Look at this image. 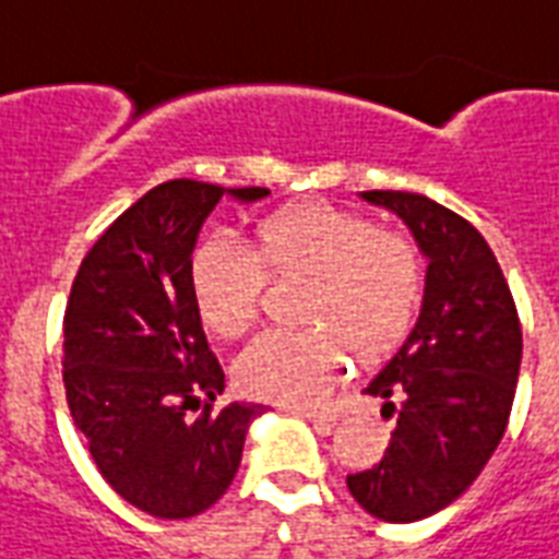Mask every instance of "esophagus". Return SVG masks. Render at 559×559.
<instances>
[{"label": "esophagus", "instance_id": "34e87169", "mask_svg": "<svg viewBox=\"0 0 559 559\" xmlns=\"http://www.w3.org/2000/svg\"><path fill=\"white\" fill-rule=\"evenodd\" d=\"M289 413L301 416V419L316 421V425H333L338 419V413L333 407H289Z\"/></svg>", "mask_w": 559, "mask_h": 559}]
</instances>
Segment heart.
Masks as SVG:
<instances>
[{"label": "heart", "instance_id": "b5f03b06", "mask_svg": "<svg viewBox=\"0 0 559 559\" xmlns=\"http://www.w3.org/2000/svg\"><path fill=\"white\" fill-rule=\"evenodd\" d=\"M307 281L298 333H264L240 353L235 376L249 396L310 405L350 365H373L411 333L425 289L416 240L333 203H295L264 217L252 252L206 240L189 264L194 310L235 338L261 319L266 284Z\"/></svg>", "mask_w": 559, "mask_h": 559}]
</instances>
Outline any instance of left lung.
Masks as SVG:
<instances>
[{"mask_svg": "<svg viewBox=\"0 0 559 559\" xmlns=\"http://www.w3.org/2000/svg\"><path fill=\"white\" fill-rule=\"evenodd\" d=\"M405 217L430 258L419 321L367 384L396 419L379 465L347 474L353 500L384 523H416L468 491L514 405L523 326L488 240L419 192H361Z\"/></svg>", "mask_w": 559, "mask_h": 559, "instance_id": "1", "label": "left lung"}]
</instances>
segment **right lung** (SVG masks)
Listing matches in <instances>:
<instances>
[{
    "instance_id": "right-lung-1",
    "label": "right lung",
    "mask_w": 559,
    "mask_h": 559,
    "mask_svg": "<svg viewBox=\"0 0 559 559\" xmlns=\"http://www.w3.org/2000/svg\"><path fill=\"white\" fill-rule=\"evenodd\" d=\"M226 192L258 201L270 189L189 177L148 189L88 249L62 316L71 419L103 479L160 520L201 514L224 497L249 421L264 413L215 407L224 370L189 287L194 240Z\"/></svg>"
}]
</instances>
